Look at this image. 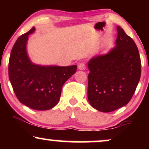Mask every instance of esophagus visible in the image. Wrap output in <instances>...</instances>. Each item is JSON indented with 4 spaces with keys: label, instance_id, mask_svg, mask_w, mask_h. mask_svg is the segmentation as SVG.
Segmentation results:
<instances>
[{
    "label": "esophagus",
    "instance_id": "obj_1",
    "mask_svg": "<svg viewBox=\"0 0 149 149\" xmlns=\"http://www.w3.org/2000/svg\"><path fill=\"white\" fill-rule=\"evenodd\" d=\"M78 68L79 70H85V68H86V65H85V63H81V64L79 65Z\"/></svg>",
    "mask_w": 149,
    "mask_h": 149
}]
</instances>
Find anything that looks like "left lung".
Instances as JSON below:
<instances>
[{
  "label": "left lung",
  "mask_w": 149,
  "mask_h": 149,
  "mask_svg": "<svg viewBox=\"0 0 149 149\" xmlns=\"http://www.w3.org/2000/svg\"><path fill=\"white\" fill-rule=\"evenodd\" d=\"M116 46L107 54L95 56L88 63L87 97L91 107L109 113L130 101L141 75L137 46L117 26Z\"/></svg>",
  "instance_id": "obj_1"
}]
</instances>
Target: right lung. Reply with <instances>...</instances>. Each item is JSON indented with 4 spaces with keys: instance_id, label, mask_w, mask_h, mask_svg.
Masks as SVG:
<instances>
[{
    "instance_id": "add662e5",
    "label": "right lung",
    "mask_w": 149,
    "mask_h": 149,
    "mask_svg": "<svg viewBox=\"0 0 149 149\" xmlns=\"http://www.w3.org/2000/svg\"><path fill=\"white\" fill-rule=\"evenodd\" d=\"M33 27L17 38L9 62V77L20 102L32 109L47 111L60 100L64 83L76 72L77 66H39L34 64L26 52V42Z\"/></svg>"
}]
</instances>
